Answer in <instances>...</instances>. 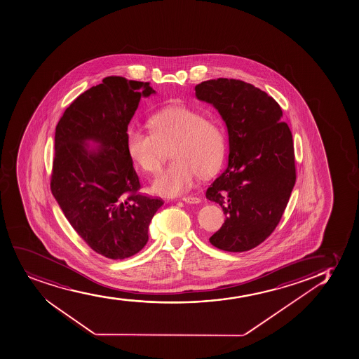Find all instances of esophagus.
<instances>
[{"label":"esophagus","mask_w":359,"mask_h":359,"mask_svg":"<svg viewBox=\"0 0 359 359\" xmlns=\"http://www.w3.org/2000/svg\"><path fill=\"white\" fill-rule=\"evenodd\" d=\"M182 201H185V203H189V204H198V203H201V199L198 197H193V196H187V197H182Z\"/></svg>","instance_id":"1"}]
</instances>
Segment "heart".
Wrapping results in <instances>:
<instances>
[{"instance_id": "heart-1", "label": "heart", "mask_w": 359, "mask_h": 359, "mask_svg": "<svg viewBox=\"0 0 359 359\" xmlns=\"http://www.w3.org/2000/svg\"><path fill=\"white\" fill-rule=\"evenodd\" d=\"M151 131L131 127L127 133L128 154L147 173L161 170L165 153L170 148L173 162L153 182L156 194L174 197L191 189L201 174L208 177L222 165L225 134L215 120L186 107H168L149 118Z\"/></svg>"}]
</instances>
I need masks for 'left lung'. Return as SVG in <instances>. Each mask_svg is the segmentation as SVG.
<instances>
[{"mask_svg":"<svg viewBox=\"0 0 359 359\" xmlns=\"http://www.w3.org/2000/svg\"><path fill=\"white\" fill-rule=\"evenodd\" d=\"M194 90L218 110L229 134L228 167L206 191L226 219L210 243L230 252L250 250L278 226L295 185L292 131L281 122L278 102L249 83L218 78Z\"/></svg>","mask_w":359,"mask_h":359,"instance_id":"1","label":"left lung"}]
</instances>
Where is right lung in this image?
<instances>
[{
  "instance_id": "1",
  "label": "right lung",
  "mask_w": 359,
  "mask_h": 359,
  "mask_svg": "<svg viewBox=\"0 0 359 359\" xmlns=\"http://www.w3.org/2000/svg\"><path fill=\"white\" fill-rule=\"evenodd\" d=\"M149 83L111 76L81 93L55 128L50 191L78 235L97 254L123 259L148 242L163 201L140 194L127 131ZM98 149H90L89 141Z\"/></svg>"
}]
</instances>
